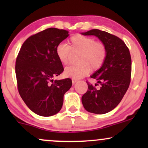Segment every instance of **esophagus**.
<instances>
[{
  "instance_id": "34e87169",
  "label": "esophagus",
  "mask_w": 148,
  "mask_h": 148,
  "mask_svg": "<svg viewBox=\"0 0 148 148\" xmlns=\"http://www.w3.org/2000/svg\"><path fill=\"white\" fill-rule=\"evenodd\" d=\"M78 81V80L77 79H72V83L73 84H75V83H76Z\"/></svg>"
}]
</instances>
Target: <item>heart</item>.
Listing matches in <instances>:
<instances>
[{"instance_id": "heart-1", "label": "heart", "mask_w": 148, "mask_h": 148, "mask_svg": "<svg viewBox=\"0 0 148 148\" xmlns=\"http://www.w3.org/2000/svg\"><path fill=\"white\" fill-rule=\"evenodd\" d=\"M58 60L63 64H68L72 60V52L80 53L79 64L67 67L64 74L73 79H80L90 71L97 70L102 66L106 57V48L102 42H96L92 37L76 35L68 40V45L60 44L56 49Z\"/></svg>"}]
</instances>
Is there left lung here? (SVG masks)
Listing matches in <instances>:
<instances>
[{"label":"left lung","mask_w":148,"mask_h":148,"mask_svg":"<svg viewBox=\"0 0 148 148\" xmlns=\"http://www.w3.org/2000/svg\"><path fill=\"white\" fill-rule=\"evenodd\" d=\"M84 35H95L106 48V57L101 68L90 77L97 80L95 86L88 84V90L81 101L86 111L104 114L112 111L121 101L130 84L132 59L128 47L115 35L98 29H92ZM100 85V88L96 86Z\"/></svg>","instance_id":"obj_1"}]
</instances>
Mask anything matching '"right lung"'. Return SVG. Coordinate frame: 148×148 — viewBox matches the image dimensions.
I'll use <instances>...</instances> for the list:
<instances>
[{
	"mask_svg": "<svg viewBox=\"0 0 148 148\" xmlns=\"http://www.w3.org/2000/svg\"><path fill=\"white\" fill-rule=\"evenodd\" d=\"M68 36L65 30H42L23 42L16 58L15 72L20 96L32 111L41 116L58 113L64 93L72 86L69 78L53 79L64 70L56 49Z\"/></svg>",
	"mask_w": 148,
	"mask_h": 148,
	"instance_id": "obj_1",
	"label": "right lung"
}]
</instances>
